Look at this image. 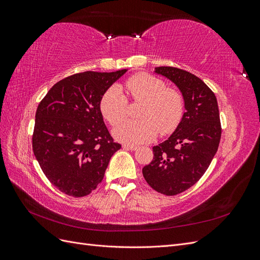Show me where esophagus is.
I'll return each mask as SVG.
<instances>
[{
    "label": "esophagus",
    "instance_id": "esophagus-1",
    "mask_svg": "<svg viewBox=\"0 0 260 260\" xmlns=\"http://www.w3.org/2000/svg\"><path fill=\"white\" fill-rule=\"evenodd\" d=\"M123 148L125 149H130V151H137L138 149V146L137 145H129V144H123L122 145Z\"/></svg>",
    "mask_w": 260,
    "mask_h": 260
}]
</instances>
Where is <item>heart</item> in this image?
<instances>
[{"instance_id":"b5f03b06","label":"heart","mask_w":260,"mask_h":260,"mask_svg":"<svg viewBox=\"0 0 260 260\" xmlns=\"http://www.w3.org/2000/svg\"><path fill=\"white\" fill-rule=\"evenodd\" d=\"M164 81L147 74L130 77L121 88L113 85L102 96L100 108L105 119L113 125L125 116V91L133 101L143 102L139 112L140 120H125L113 130L117 141L127 144H141L152 141L157 133L174 131L182 119L184 101L175 89H165Z\"/></svg>"}]
</instances>
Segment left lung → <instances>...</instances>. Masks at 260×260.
I'll return each instance as SVG.
<instances>
[{
	"mask_svg": "<svg viewBox=\"0 0 260 260\" xmlns=\"http://www.w3.org/2000/svg\"><path fill=\"white\" fill-rule=\"evenodd\" d=\"M154 73L176 84L185 112L174 133L153 147L154 158L142 172L155 191L172 196L205 174L217 153L221 124L215 94L199 77L175 67H156Z\"/></svg>",
	"mask_w": 260,
	"mask_h": 260,
	"instance_id": "8db88e82",
	"label": "left lung"
}]
</instances>
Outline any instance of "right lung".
<instances>
[{"label": "right lung", "mask_w": 260, "mask_h": 260, "mask_svg": "<svg viewBox=\"0 0 260 260\" xmlns=\"http://www.w3.org/2000/svg\"><path fill=\"white\" fill-rule=\"evenodd\" d=\"M128 69L84 72L55 83L36 113L32 148L44 175L69 196L90 194L104 178L112 156L121 148L101 113L103 94Z\"/></svg>", "instance_id": "add662e5"}]
</instances>
